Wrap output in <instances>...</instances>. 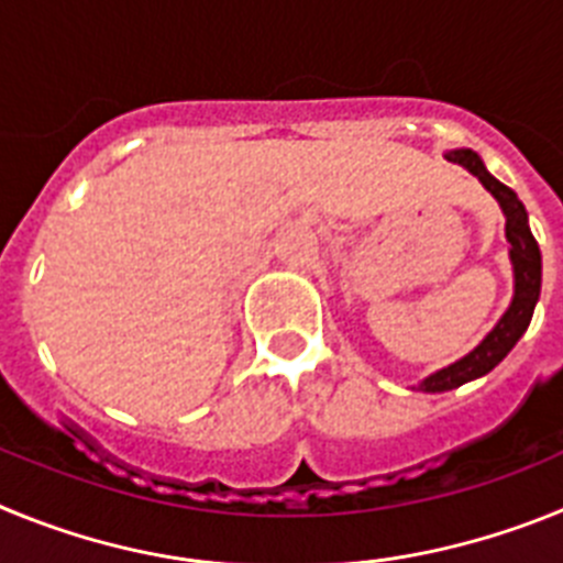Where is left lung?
Returning <instances> with one entry per match:
<instances>
[{"mask_svg":"<svg viewBox=\"0 0 563 563\" xmlns=\"http://www.w3.org/2000/svg\"><path fill=\"white\" fill-rule=\"evenodd\" d=\"M451 163H460L467 172L479 177L482 186L494 194L496 202L505 211V233L507 242H510V262H514V301L507 307L505 316L499 318V324L487 332L485 341L476 346L474 352H467L465 357H460L456 363L445 366V369L434 372L426 380L417 386L420 391H451L456 386L467 380H476V377L487 375V372L499 366L505 361V355L516 346L521 335L530 327V318H533L536 301H539L541 292V251L539 242L533 239V231L527 225V211L521 206V200L516 197L514 188H507L505 183H499L494 174L487 172L485 163L476 152L471 148H454V152L445 154Z\"/></svg>","mask_w":563,"mask_h":563,"instance_id":"left-lung-1","label":"left lung"}]
</instances>
